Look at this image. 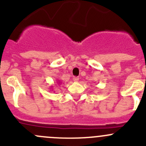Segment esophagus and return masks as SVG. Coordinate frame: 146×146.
Returning <instances> with one entry per match:
<instances>
[{
	"instance_id": "34e87169",
	"label": "esophagus",
	"mask_w": 146,
	"mask_h": 146,
	"mask_svg": "<svg viewBox=\"0 0 146 146\" xmlns=\"http://www.w3.org/2000/svg\"><path fill=\"white\" fill-rule=\"evenodd\" d=\"M78 80H79V78H78V77L73 78V81H74V82H78Z\"/></svg>"
}]
</instances>
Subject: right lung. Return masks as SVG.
<instances>
[{
	"label": "right lung",
	"instance_id": "obj_1",
	"mask_svg": "<svg viewBox=\"0 0 146 146\" xmlns=\"http://www.w3.org/2000/svg\"><path fill=\"white\" fill-rule=\"evenodd\" d=\"M58 82V84H60V83H61V82H60V81H59V80H58V82Z\"/></svg>",
	"mask_w": 146,
	"mask_h": 146
}]
</instances>
